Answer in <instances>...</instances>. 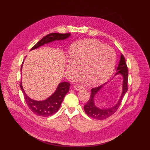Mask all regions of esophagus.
Wrapping results in <instances>:
<instances>
[{
  "label": "esophagus",
  "mask_w": 150,
  "mask_h": 150,
  "mask_svg": "<svg viewBox=\"0 0 150 150\" xmlns=\"http://www.w3.org/2000/svg\"><path fill=\"white\" fill-rule=\"evenodd\" d=\"M74 88L75 90H76V91H79V90H81L82 88L81 85H75V86L74 87Z\"/></svg>",
  "instance_id": "esophagus-1"
}]
</instances>
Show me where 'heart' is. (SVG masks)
Here are the masks:
<instances>
[{"instance_id": "1", "label": "heart", "mask_w": 150, "mask_h": 150, "mask_svg": "<svg viewBox=\"0 0 150 150\" xmlns=\"http://www.w3.org/2000/svg\"><path fill=\"white\" fill-rule=\"evenodd\" d=\"M71 60L67 65L68 76L74 79L83 75L91 83L98 85L108 81L115 65L114 50L96 40H85L74 45L71 49Z\"/></svg>"}]
</instances>
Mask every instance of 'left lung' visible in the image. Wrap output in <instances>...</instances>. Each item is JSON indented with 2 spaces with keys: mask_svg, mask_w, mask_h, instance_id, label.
I'll return each mask as SVG.
<instances>
[{
  "mask_svg": "<svg viewBox=\"0 0 150 150\" xmlns=\"http://www.w3.org/2000/svg\"><path fill=\"white\" fill-rule=\"evenodd\" d=\"M117 72L115 76L120 74L123 76V86H122V92L120 98L119 99L117 103L112 108L106 109H100L98 108L95 105L94 97L100 91V90L103 87L104 85L108 82L104 83L103 85H100L99 87L93 88L91 89V93L90 98L88 101L87 103L83 107L85 113L93 119L97 120H103L108 118L112 115H113L118 109L121 104L123 96L127 91V80H128V69L126 65L125 58L122 54H121L120 61L117 66Z\"/></svg>",
  "mask_w": 150,
  "mask_h": 150,
  "instance_id": "obj_1",
  "label": "left lung"
}]
</instances>
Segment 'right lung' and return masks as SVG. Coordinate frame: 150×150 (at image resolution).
<instances>
[{"instance_id":"add662e5","label":"right lung","mask_w":150,"mask_h":150,"mask_svg":"<svg viewBox=\"0 0 150 150\" xmlns=\"http://www.w3.org/2000/svg\"><path fill=\"white\" fill-rule=\"evenodd\" d=\"M70 35V33H50L40 40L36 45H35L31 49V50L37 49L38 47L43 46L45 44L49 43V42L56 40H63L67 39ZM23 65V63L22 65H21V69H22ZM69 86L70 83L69 82H60L57 86L55 92L48 98L42 101H37L33 100L28 97L23 89L22 81L20 83V87L24 94L25 102L29 109L34 114L42 117H49L54 115L58 111L64 97H65V95L69 91Z\"/></svg>"}]
</instances>
